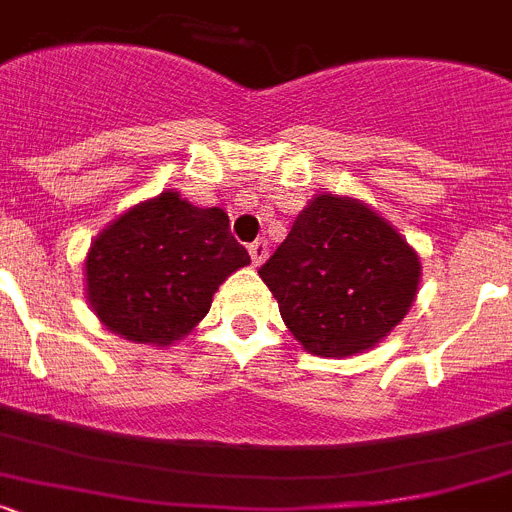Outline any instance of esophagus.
Segmentation results:
<instances>
[{"mask_svg":"<svg viewBox=\"0 0 512 512\" xmlns=\"http://www.w3.org/2000/svg\"><path fill=\"white\" fill-rule=\"evenodd\" d=\"M250 257L255 265L265 262V257H268V239H255V242L250 244Z\"/></svg>","mask_w":512,"mask_h":512,"instance_id":"34e87169","label":"esophagus"}]
</instances>
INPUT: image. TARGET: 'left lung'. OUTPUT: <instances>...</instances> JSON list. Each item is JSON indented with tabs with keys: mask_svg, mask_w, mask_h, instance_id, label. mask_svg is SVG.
Instances as JSON below:
<instances>
[{
	"mask_svg": "<svg viewBox=\"0 0 512 512\" xmlns=\"http://www.w3.org/2000/svg\"><path fill=\"white\" fill-rule=\"evenodd\" d=\"M257 273L309 353L345 358L402 322L415 301L420 260L379 213L324 193Z\"/></svg>",
	"mask_w": 512,
	"mask_h": 512,
	"instance_id": "obj_1",
	"label": "left lung"
}]
</instances>
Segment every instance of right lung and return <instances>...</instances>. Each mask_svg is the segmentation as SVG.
<instances>
[{
  "instance_id": "1",
  "label": "right lung",
  "mask_w": 512,
  "mask_h": 512,
  "mask_svg": "<svg viewBox=\"0 0 512 512\" xmlns=\"http://www.w3.org/2000/svg\"><path fill=\"white\" fill-rule=\"evenodd\" d=\"M250 255L221 208L162 193L123 213L92 242L87 296L108 330L170 345L211 309L213 293Z\"/></svg>"
}]
</instances>
